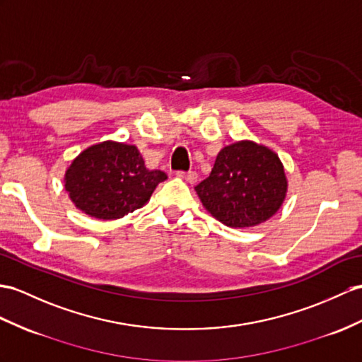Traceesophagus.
Instances as JSON below:
<instances>
[{
  "label": "esophagus",
  "instance_id": "34e87169",
  "mask_svg": "<svg viewBox=\"0 0 362 362\" xmlns=\"http://www.w3.org/2000/svg\"><path fill=\"white\" fill-rule=\"evenodd\" d=\"M176 175L181 176V178H184L190 184H195L198 181V173L193 172V170H190V172H178Z\"/></svg>",
  "mask_w": 362,
  "mask_h": 362
}]
</instances>
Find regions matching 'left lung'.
I'll return each instance as SVG.
<instances>
[{
  "label": "left lung",
  "mask_w": 362,
  "mask_h": 362,
  "mask_svg": "<svg viewBox=\"0 0 362 362\" xmlns=\"http://www.w3.org/2000/svg\"><path fill=\"white\" fill-rule=\"evenodd\" d=\"M202 206L228 227L267 221L287 192L284 167L270 148L240 141L218 153L214 169L195 187Z\"/></svg>",
  "instance_id": "left-lung-1"
}]
</instances>
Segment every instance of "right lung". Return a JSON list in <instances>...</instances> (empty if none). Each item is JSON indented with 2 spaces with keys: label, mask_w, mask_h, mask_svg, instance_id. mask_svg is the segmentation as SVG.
<instances>
[{
  "label": "right lung",
  "mask_w": 362,
  "mask_h": 362,
  "mask_svg": "<svg viewBox=\"0 0 362 362\" xmlns=\"http://www.w3.org/2000/svg\"><path fill=\"white\" fill-rule=\"evenodd\" d=\"M165 178L161 170L146 169L135 146L104 141L75 158L64 187L79 210L107 221L143 207Z\"/></svg>",
  "instance_id": "right-lung-1"
}]
</instances>
